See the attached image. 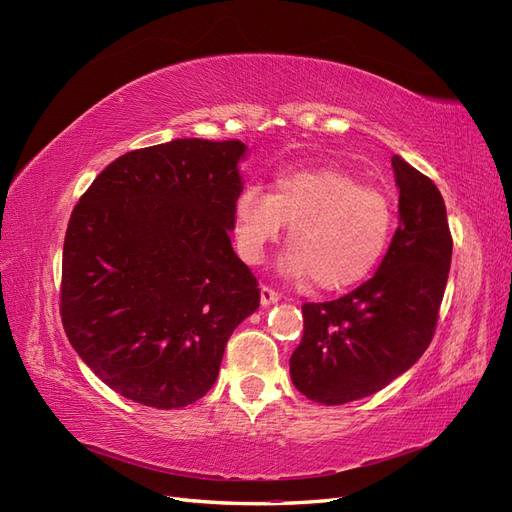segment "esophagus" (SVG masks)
<instances>
[{"mask_svg": "<svg viewBox=\"0 0 512 512\" xmlns=\"http://www.w3.org/2000/svg\"><path fill=\"white\" fill-rule=\"evenodd\" d=\"M277 301H280V294H277L273 288H269V286H262L260 288V303H262V307H269V305H273Z\"/></svg>", "mask_w": 512, "mask_h": 512, "instance_id": "obj_1", "label": "esophagus"}]
</instances>
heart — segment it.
Instances as JSON below:
<instances>
[{
	"label": "heart",
	"instance_id": "obj_1",
	"mask_svg": "<svg viewBox=\"0 0 512 512\" xmlns=\"http://www.w3.org/2000/svg\"><path fill=\"white\" fill-rule=\"evenodd\" d=\"M235 245L256 265L290 224L284 267L322 290L363 282L391 241L393 209L378 188L335 164L280 170L267 194L247 183L235 198Z\"/></svg>",
	"mask_w": 512,
	"mask_h": 512
}]
</instances>
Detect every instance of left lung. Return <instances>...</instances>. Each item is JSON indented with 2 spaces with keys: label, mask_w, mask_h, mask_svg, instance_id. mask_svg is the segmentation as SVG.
I'll return each mask as SVG.
<instances>
[{
  "label": "left lung",
  "mask_w": 512,
  "mask_h": 512,
  "mask_svg": "<svg viewBox=\"0 0 512 512\" xmlns=\"http://www.w3.org/2000/svg\"><path fill=\"white\" fill-rule=\"evenodd\" d=\"M399 226L378 271L356 290L303 305V337L290 356L292 384L312 401L342 406L408 371L436 331L453 256L436 183L393 156Z\"/></svg>",
  "instance_id": "1"
}]
</instances>
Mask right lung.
<instances>
[{
	"label": "right lung",
	"instance_id": "right-lung-1",
	"mask_svg": "<svg viewBox=\"0 0 512 512\" xmlns=\"http://www.w3.org/2000/svg\"><path fill=\"white\" fill-rule=\"evenodd\" d=\"M241 141L175 138L108 164L70 215L61 322L111 389L158 410L218 380L228 337L260 305L232 250Z\"/></svg>",
	"mask_w": 512,
	"mask_h": 512
}]
</instances>
